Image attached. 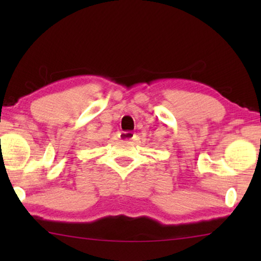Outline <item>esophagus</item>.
<instances>
[{
    "instance_id": "esophagus-1",
    "label": "esophagus",
    "mask_w": 261,
    "mask_h": 261,
    "mask_svg": "<svg viewBox=\"0 0 261 261\" xmlns=\"http://www.w3.org/2000/svg\"><path fill=\"white\" fill-rule=\"evenodd\" d=\"M134 134L133 132H121L119 138L121 140H130V139H133Z\"/></svg>"
}]
</instances>
